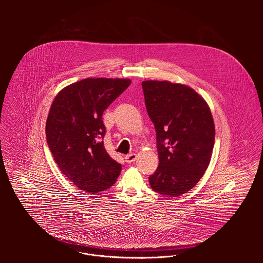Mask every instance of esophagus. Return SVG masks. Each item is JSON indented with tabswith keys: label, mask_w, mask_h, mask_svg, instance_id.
Instances as JSON below:
<instances>
[{
	"label": "esophagus",
	"mask_w": 263,
	"mask_h": 263,
	"mask_svg": "<svg viewBox=\"0 0 263 263\" xmlns=\"http://www.w3.org/2000/svg\"><path fill=\"white\" fill-rule=\"evenodd\" d=\"M124 159H125V162L127 163V164H130V163H133V162H135L136 161V159H137V155L136 154H128V155H126L125 157H124Z\"/></svg>",
	"instance_id": "esophagus-1"
}]
</instances>
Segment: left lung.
<instances>
[{
	"mask_svg": "<svg viewBox=\"0 0 263 263\" xmlns=\"http://www.w3.org/2000/svg\"><path fill=\"white\" fill-rule=\"evenodd\" d=\"M157 136L159 166L149 177L154 191L170 197L194 187L210 165L215 123L205 100L186 85L142 83Z\"/></svg>",
	"mask_w": 263,
	"mask_h": 263,
	"instance_id": "obj_1",
	"label": "left lung"
}]
</instances>
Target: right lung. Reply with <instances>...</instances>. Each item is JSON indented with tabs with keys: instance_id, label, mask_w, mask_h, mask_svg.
Here are the masks:
<instances>
[{
	"instance_id": "obj_1",
	"label": "right lung",
	"mask_w": 263,
	"mask_h": 263,
	"mask_svg": "<svg viewBox=\"0 0 263 263\" xmlns=\"http://www.w3.org/2000/svg\"><path fill=\"white\" fill-rule=\"evenodd\" d=\"M130 83L129 79H83L61 90L50 106L47 145L62 173L81 190L104 191L120 174L121 165L104 148L102 115Z\"/></svg>"
}]
</instances>
